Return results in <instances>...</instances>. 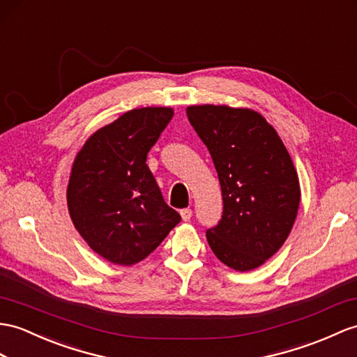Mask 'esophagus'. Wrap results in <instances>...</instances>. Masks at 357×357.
Listing matches in <instances>:
<instances>
[{
    "instance_id": "esophagus-1",
    "label": "esophagus",
    "mask_w": 357,
    "mask_h": 357,
    "mask_svg": "<svg viewBox=\"0 0 357 357\" xmlns=\"http://www.w3.org/2000/svg\"><path fill=\"white\" fill-rule=\"evenodd\" d=\"M180 215H181V218H183V221H189L190 218H192V211H190V208H181Z\"/></svg>"
}]
</instances>
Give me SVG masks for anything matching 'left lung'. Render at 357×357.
Segmentation results:
<instances>
[{"instance_id":"8db88e82","label":"left lung","mask_w":357,"mask_h":357,"mask_svg":"<svg viewBox=\"0 0 357 357\" xmlns=\"http://www.w3.org/2000/svg\"><path fill=\"white\" fill-rule=\"evenodd\" d=\"M186 115L212 155L222 216L206 238L222 264L250 271L284 244L297 216L300 181L273 126L257 112L189 106Z\"/></svg>"}]
</instances>
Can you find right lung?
Returning <instances> with one entry per match:
<instances>
[{
  "mask_svg": "<svg viewBox=\"0 0 357 357\" xmlns=\"http://www.w3.org/2000/svg\"><path fill=\"white\" fill-rule=\"evenodd\" d=\"M172 115L169 107L130 110L95 132L74 160L69 215L89 247L112 264L141 262L181 220L145 163Z\"/></svg>",
  "mask_w": 357,
  "mask_h": 357,
  "instance_id": "add662e5",
  "label": "right lung"
}]
</instances>
